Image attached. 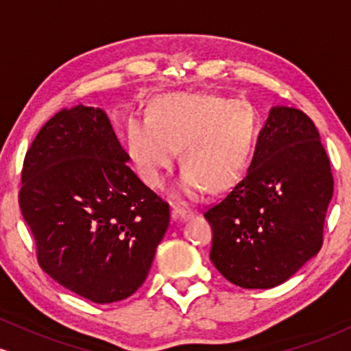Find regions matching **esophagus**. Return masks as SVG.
Returning a JSON list of instances; mask_svg holds the SVG:
<instances>
[{
	"label": "esophagus",
	"instance_id": "1",
	"mask_svg": "<svg viewBox=\"0 0 351 351\" xmlns=\"http://www.w3.org/2000/svg\"><path fill=\"white\" fill-rule=\"evenodd\" d=\"M172 217L177 220H187L194 217V210L184 206H174V208H172Z\"/></svg>",
	"mask_w": 351,
	"mask_h": 351
}]
</instances>
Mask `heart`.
I'll use <instances>...</instances> for the list:
<instances>
[{
  "label": "heart",
  "instance_id": "b5f03b06",
  "mask_svg": "<svg viewBox=\"0 0 351 351\" xmlns=\"http://www.w3.org/2000/svg\"><path fill=\"white\" fill-rule=\"evenodd\" d=\"M255 136V114L245 102L179 93L157 97L149 117H129L125 149L137 174L152 187L162 186L180 149L179 192L197 197L207 189L223 192L239 184Z\"/></svg>",
  "mask_w": 351,
  "mask_h": 351
}]
</instances>
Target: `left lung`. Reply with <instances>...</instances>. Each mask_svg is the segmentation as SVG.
<instances>
[{
	"label": "left lung",
	"mask_w": 351,
	"mask_h": 351,
	"mask_svg": "<svg viewBox=\"0 0 351 351\" xmlns=\"http://www.w3.org/2000/svg\"><path fill=\"white\" fill-rule=\"evenodd\" d=\"M332 195V169L313 121L275 106L247 176L204 214L212 263L242 289L280 285L322 249Z\"/></svg>",
	"instance_id": "1"
}]
</instances>
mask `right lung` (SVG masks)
Instances as JSON below:
<instances>
[{"instance_id": "1", "label": "right lung", "mask_w": 351, "mask_h": 351, "mask_svg": "<svg viewBox=\"0 0 351 351\" xmlns=\"http://www.w3.org/2000/svg\"><path fill=\"white\" fill-rule=\"evenodd\" d=\"M99 108L62 109L26 152L19 207L41 269L94 303L143 285L169 227V204L128 165Z\"/></svg>"}]
</instances>
